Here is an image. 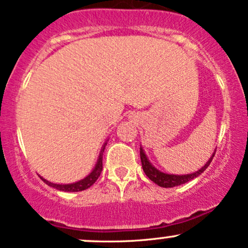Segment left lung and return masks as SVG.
<instances>
[{"label": "left lung", "mask_w": 248, "mask_h": 248, "mask_svg": "<svg viewBox=\"0 0 248 248\" xmlns=\"http://www.w3.org/2000/svg\"><path fill=\"white\" fill-rule=\"evenodd\" d=\"M214 155H215V151L210 156L209 159H208V162L205 163L201 169L198 170V171L188 173V174H170V173L162 172L158 169L155 168L153 164H151L150 160H149L147 155H145L144 149L142 148V145L140 147V156H141L143 171H144L145 174H147V177L150 179L151 181H154V183L158 185V186L164 187V188H171V187L179 186V185L186 184L192 180V179L199 177V175L210 165L211 160H213L214 158Z\"/></svg>", "instance_id": "1"}]
</instances>
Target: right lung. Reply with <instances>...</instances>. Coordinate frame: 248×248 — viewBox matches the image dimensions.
Segmentation results:
<instances>
[{"instance_id": "right-lung-1", "label": "right lung", "mask_w": 248, "mask_h": 248, "mask_svg": "<svg viewBox=\"0 0 248 248\" xmlns=\"http://www.w3.org/2000/svg\"><path fill=\"white\" fill-rule=\"evenodd\" d=\"M107 141H108V140H106L105 143L103 144V147H101V150L99 153V156H98L97 163H95L94 168L92 169V171L89 173L84 179H80L79 181H76V183H73V184H54V183H50L48 180H46V179L43 177H40L41 180H43L46 185H48L49 187H53V188L58 189L60 192H80V190H85L90 188L92 185L97 181V179L99 178L101 171H103V155H104L103 153L104 150H105Z\"/></svg>"}]
</instances>
